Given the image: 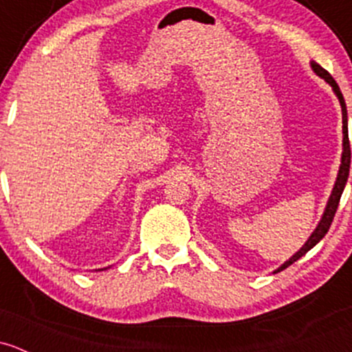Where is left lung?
Returning a JSON list of instances; mask_svg holds the SVG:
<instances>
[{
  "instance_id": "left-lung-1",
  "label": "left lung",
  "mask_w": 352,
  "mask_h": 352,
  "mask_svg": "<svg viewBox=\"0 0 352 352\" xmlns=\"http://www.w3.org/2000/svg\"><path fill=\"white\" fill-rule=\"evenodd\" d=\"M310 67H312L314 72H316L317 76L320 77V79H324L325 82H327L329 86L332 87L336 98H338L339 102H341V109H342V155H341V165H339L338 179H336V184H334V187H332V192H331V195H329V201H327V204H325L324 214H322V217H320L317 228L314 229V232L309 236V239H307L305 244H303L300 250H298L297 253L294 254V256L288 258V260L285 261L282 266H278V268H276L273 273L282 272V270L288 268L290 265H294L297 260H300V258L307 253V251L312 250V248L316 246V244L319 243L325 234H327L329 228H331V224H332V219H334V216H336V210H338L339 201H341L344 187H346L347 177H349L351 145H349V135H347V109H346V102H344V98H342V92H341V89H339L338 82L332 79L331 74H329L325 69L320 67L317 62H314V60L310 62Z\"/></svg>"
}]
</instances>
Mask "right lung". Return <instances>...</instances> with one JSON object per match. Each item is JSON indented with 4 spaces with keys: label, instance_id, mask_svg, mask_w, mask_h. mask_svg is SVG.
<instances>
[{
    "label": "right lung",
    "instance_id": "right-lung-1",
    "mask_svg": "<svg viewBox=\"0 0 352 352\" xmlns=\"http://www.w3.org/2000/svg\"><path fill=\"white\" fill-rule=\"evenodd\" d=\"M108 268H109V266H108ZM108 268H101V270H108Z\"/></svg>",
    "mask_w": 352,
    "mask_h": 352
}]
</instances>
